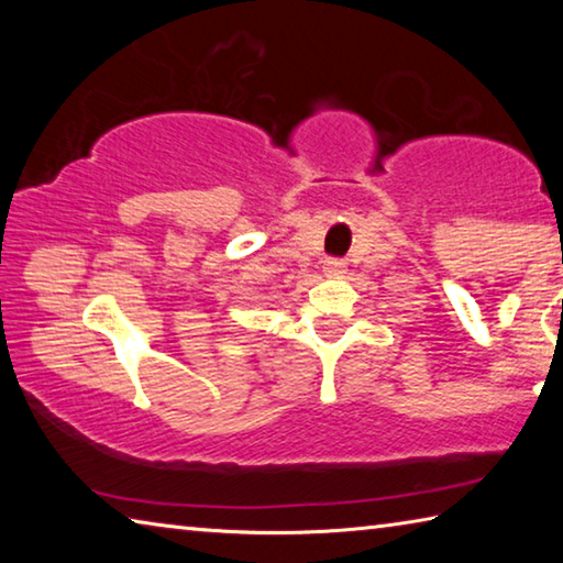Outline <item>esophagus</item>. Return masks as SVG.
I'll return each mask as SVG.
<instances>
[{
	"label": "esophagus",
	"instance_id": "obj_1",
	"mask_svg": "<svg viewBox=\"0 0 563 563\" xmlns=\"http://www.w3.org/2000/svg\"><path fill=\"white\" fill-rule=\"evenodd\" d=\"M325 275H330V278H340L342 273H345V261H340V258H328L325 261Z\"/></svg>",
	"mask_w": 563,
	"mask_h": 563
}]
</instances>
